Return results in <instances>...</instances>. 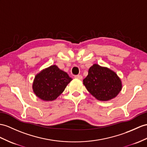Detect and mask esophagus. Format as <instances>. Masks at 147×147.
<instances>
[{"instance_id":"1","label":"esophagus","mask_w":147,"mask_h":147,"mask_svg":"<svg viewBox=\"0 0 147 147\" xmlns=\"http://www.w3.org/2000/svg\"><path fill=\"white\" fill-rule=\"evenodd\" d=\"M76 78H77V79H79V80H82V76H80V75H77V76H75L74 77Z\"/></svg>"}]
</instances>
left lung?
Listing matches in <instances>:
<instances>
[{
  "label": "left lung",
  "instance_id": "obj_1",
  "mask_svg": "<svg viewBox=\"0 0 147 147\" xmlns=\"http://www.w3.org/2000/svg\"><path fill=\"white\" fill-rule=\"evenodd\" d=\"M83 82L90 94L100 101L115 98L122 87L120 78L115 72L96 63L90 67L88 76Z\"/></svg>",
  "mask_w": 147,
  "mask_h": 147
}]
</instances>
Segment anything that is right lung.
Segmentation results:
<instances>
[{
	"mask_svg": "<svg viewBox=\"0 0 147 147\" xmlns=\"http://www.w3.org/2000/svg\"><path fill=\"white\" fill-rule=\"evenodd\" d=\"M72 80L55 65L42 70L35 77L32 85L34 94L44 101L55 100Z\"/></svg>",
	"mask_w": 147,
	"mask_h": 147,
	"instance_id": "1",
	"label": "right lung"
}]
</instances>
